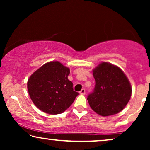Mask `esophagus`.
<instances>
[{
    "label": "esophagus",
    "mask_w": 150,
    "mask_h": 150,
    "mask_svg": "<svg viewBox=\"0 0 150 150\" xmlns=\"http://www.w3.org/2000/svg\"><path fill=\"white\" fill-rule=\"evenodd\" d=\"M80 94H81V95H85V89H82L81 91H80Z\"/></svg>",
    "instance_id": "esophagus-1"
}]
</instances>
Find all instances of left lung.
Here are the masks:
<instances>
[{
	"mask_svg": "<svg viewBox=\"0 0 150 150\" xmlns=\"http://www.w3.org/2000/svg\"><path fill=\"white\" fill-rule=\"evenodd\" d=\"M96 85L87 100L92 110L102 116L118 113L130 99L132 88L120 67L102 62L93 70Z\"/></svg>",
	"mask_w": 150,
	"mask_h": 150,
	"instance_id": "obj_1",
	"label": "left lung"
}]
</instances>
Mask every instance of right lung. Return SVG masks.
I'll use <instances>...</instances> for the list:
<instances>
[{
	"instance_id": "add662e5",
	"label": "right lung",
	"mask_w": 150,
	"mask_h": 150,
	"mask_svg": "<svg viewBox=\"0 0 150 150\" xmlns=\"http://www.w3.org/2000/svg\"><path fill=\"white\" fill-rule=\"evenodd\" d=\"M69 69L59 61L42 65L30 76L27 88L30 99L43 112L51 115L62 113L74 101L79 93L68 80Z\"/></svg>"
}]
</instances>
